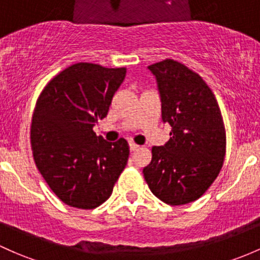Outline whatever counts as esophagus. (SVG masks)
Returning a JSON list of instances; mask_svg holds the SVG:
<instances>
[{"label":"esophagus","instance_id":"34e87169","mask_svg":"<svg viewBox=\"0 0 260 260\" xmlns=\"http://www.w3.org/2000/svg\"><path fill=\"white\" fill-rule=\"evenodd\" d=\"M129 146H130V151H136V150H138L139 147H140V146H139V145H136L135 142H130Z\"/></svg>","mask_w":260,"mask_h":260}]
</instances>
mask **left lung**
<instances>
[{
	"label": "left lung",
	"mask_w": 260,
	"mask_h": 260,
	"mask_svg": "<svg viewBox=\"0 0 260 260\" xmlns=\"http://www.w3.org/2000/svg\"><path fill=\"white\" fill-rule=\"evenodd\" d=\"M161 96L164 122L172 130L165 146H153L145 181L170 206L193 202L214 182L225 156V129L216 96L185 64L165 59L151 64Z\"/></svg>",
	"instance_id": "8db88e82"
}]
</instances>
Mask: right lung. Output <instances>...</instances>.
<instances>
[{"instance_id":"add662e5","label":"right lung","mask_w":260,"mask_h":260,"mask_svg":"<svg viewBox=\"0 0 260 260\" xmlns=\"http://www.w3.org/2000/svg\"><path fill=\"white\" fill-rule=\"evenodd\" d=\"M125 68L77 63L55 75L38 96L30 145L38 171L62 202L93 209L104 203L129 158L125 139L96 136L93 127L108 115Z\"/></svg>"}]
</instances>
